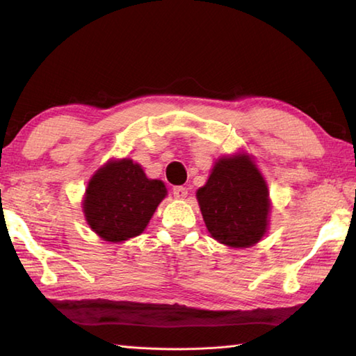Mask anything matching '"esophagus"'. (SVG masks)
Wrapping results in <instances>:
<instances>
[{
    "mask_svg": "<svg viewBox=\"0 0 356 356\" xmlns=\"http://www.w3.org/2000/svg\"><path fill=\"white\" fill-rule=\"evenodd\" d=\"M173 197L178 198V200H184L187 197V189L183 186L173 187Z\"/></svg>",
    "mask_w": 356,
    "mask_h": 356,
    "instance_id": "1",
    "label": "esophagus"
}]
</instances>
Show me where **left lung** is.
Listing matches in <instances>:
<instances>
[{"label": "left lung", "mask_w": 356, "mask_h": 356, "mask_svg": "<svg viewBox=\"0 0 356 356\" xmlns=\"http://www.w3.org/2000/svg\"><path fill=\"white\" fill-rule=\"evenodd\" d=\"M197 200L207 231L218 243L243 250L265 237L273 207L270 191L248 153L218 158Z\"/></svg>", "instance_id": "1"}]
</instances>
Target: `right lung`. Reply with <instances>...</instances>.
I'll return each mask as SVG.
<instances>
[{
  "label": "right lung",
  "instance_id": "obj_1",
  "mask_svg": "<svg viewBox=\"0 0 356 356\" xmlns=\"http://www.w3.org/2000/svg\"><path fill=\"white\" fill-rule=\"evenodd\" d=\"M165 197L163 181L147 178L135 161L110 159L88 181L82 211L91 231L105 241L120 243L144 232Z\"/></svg>",
  "mask_w": 356,
  "mask_h": 356
}]
</instances>
